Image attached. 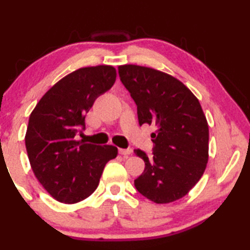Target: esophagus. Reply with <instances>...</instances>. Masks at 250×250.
I'll return each instance as SVG.
<instances>
[{"instance_id":"obj_1","label":"esophagus","mask_w":250,"mask_h":250,"mask_svg":"<svg viewBox=\"0 0 250 250\" xmlns=\"http://www.w3.org/2000/svg\"><path fill=\"white\" fill-rule=\"evenodd\" d=\"M119 153L123 156H127L132 153V149H119Z\"/></svg>"}]
</instances>
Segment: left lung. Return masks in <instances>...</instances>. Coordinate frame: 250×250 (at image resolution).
<instances>
[{
	"label": "left lung",
	"instance_id": "left-lung-1",
	"mask_svg": "<svg viewBox=\"0 0 250 250\" xmlns=\"http://www.w3.org/2000/svg\"><path fill=\"white\" fill-rule=\"evenodd\" d=\"M118 74L138 105L139 124L156 127L152 157L134 150L146 164L134 181L136 190L156 204L179 200L201 179L209 157L200 102L182 82L153 68L123 64Z\"/></svg>",
	"mask_w": 250,
	"mask_h": 250
}]
</instances>
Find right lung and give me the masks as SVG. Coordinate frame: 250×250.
I'll return each instance as SVG.
<instances>
[{
  "mask_svg": "<svg viewBox=\"0 0 250 250\" xmlns=\"http://www.w3.org/2000/svg\"><path fill=\"white\" fill-rule=\"evenodd\" d=\"M116 77V69L108 64L80 68L57 82L29 116L25 143L30 167L60 203L76 204L90 197L105 164L118 155L114 146L76 140L85 126V114Z\"/></svg>",
  "mask_w": 250,
  "mask_h": 250,
  "instance_id": "obj_1",
  "label": "right lung"
}]
</instances>
